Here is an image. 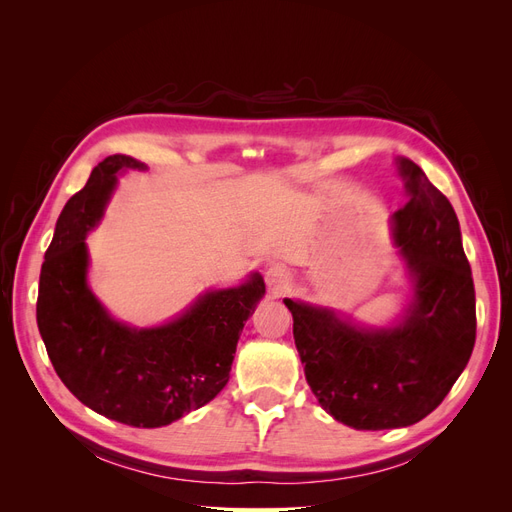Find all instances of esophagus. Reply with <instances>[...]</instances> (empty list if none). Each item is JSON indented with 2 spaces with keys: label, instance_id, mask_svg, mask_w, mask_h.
I'll return each mask as SVG.
<instances>
[{
  "label": "esophagus",
  "instance_id": "esophagus-1",
  "mask_svg": "<svg viewBox=\"0 0 512 512\" xmlns=\"http://www.w3.org/2000/svg\"><path fill=\"white\" fill-rule=\"evenodd\" d=\"M265 280H267V286L273 292H282L288 286V282H290V273L284 267H280V265H273V267L267 269Z\"/></svg>",
  "mask_w": 512,
  "mask_h": 512
}]
</instances>
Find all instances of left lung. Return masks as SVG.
<instances>
[{"label": "left lung", "mask_w": 512, "mask_h": 512, "mask_svg": "<svg viewBox=\"0 0 512 512\" xmlns=\"http://www.w3.org/2000/svg\"><path fill=\"white\" fill-rule=\"evenodd\" d=\"M395 164L408 205L391 215V235L410 280L395 322L367 327L333 307L284 299L309 389L352 429L421 421L453 389L476 339L474 282L455 209L412 160Z\"/></svg>", "instance_id": "obj_1"}]
</instances>
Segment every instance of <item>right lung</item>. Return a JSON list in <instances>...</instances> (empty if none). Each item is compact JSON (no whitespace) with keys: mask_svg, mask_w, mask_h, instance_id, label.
Segmentation results:
<instances>
[{"mask_svg":"<svg viewBox=\"0 0 512 512\" xmlns=\"http://www.w3.org/2000/svg\"><path fill=\"white\" fill-rule=\"evenodd\" d=\"M130 156H108L61 211L44 254L36 318L42 342L68 391L94 412L130 427H164L218 395L235 361L245 320L265 297L250 273L239 286L198 294L158 327H132L108 314L89 288L87 235L102 218Z\"/></svg>","mask_w":512,"mask_h":512,"instance_id":"right-lung-1","label":"right lung"}]
</instances>
